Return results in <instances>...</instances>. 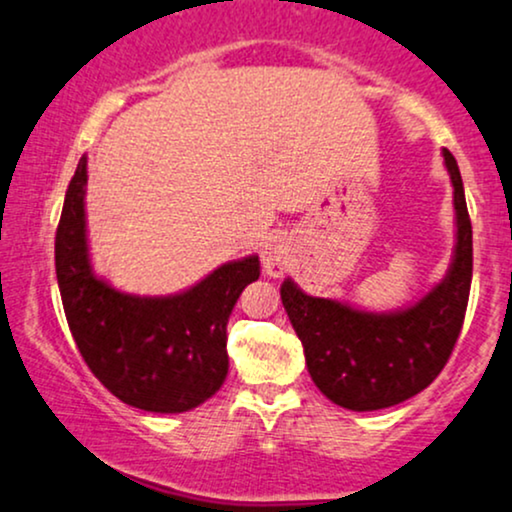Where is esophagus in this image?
Returning a JSON list of instances; mask_svg holds the SVG:
<instances>
[{"label": "esophagus", "mask_w": 512, "mask_h": 512, "mask_svg": "<svg viewBox=\"0 0 512 512\" xmlns=\"http://www.w3.org/2000/svg\"><path fill=\"white\" fill-rule=\"evenodd\" d=\"M293 257H291V248H288L286 243L279 238L269 240L267 245L262 248V269L264 274L272 276V279H279L288 272V267H291Z\"/></svg>", "instance_id": "1"}]
</instances>
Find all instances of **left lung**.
Segmentation results:
<instances>
[{"instance_id":"left-lung-1","label":"left lung","mask_w":512,"mask_h":512,"mask_svg":"<svg viewBox=\"0 0 512 512\" xmlns=\"http://www.w3.org/2000/svg\"><path fill=\"white\" fill-rule=\"evenodd\" d=\"M453 183L455 245L451 267L417 303L367 312L315 298L298 283H281V300L303 341L307 372L331 403L369 412L391 408L427 389L453 353L472 283V224L455 157L443 150Z\"/></svg>"}]
</instances>
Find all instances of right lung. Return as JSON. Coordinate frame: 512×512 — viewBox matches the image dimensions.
Wrapping results in <instances>:
<instances>
[{
  "label": "right lung",
  "mask_w": 512,
  "mask_h": 512,
  "mask_svg": "<svg viewBox=\"0 0 512 512\" xmlns=\"http://www.w3.org/2000/svg\"><path fill=\"white\" fill-rule=\"evenodd\" d=\"M85 183L88 157H80L54 240L73 341L90 372L126 405L147 412L193 410L229 374L226 324L243 288L260 279V257L221 264L174 295L116 291L92 269Z\"/></svg>",
  "instance_id": "add662e5"
}]
</instances>
